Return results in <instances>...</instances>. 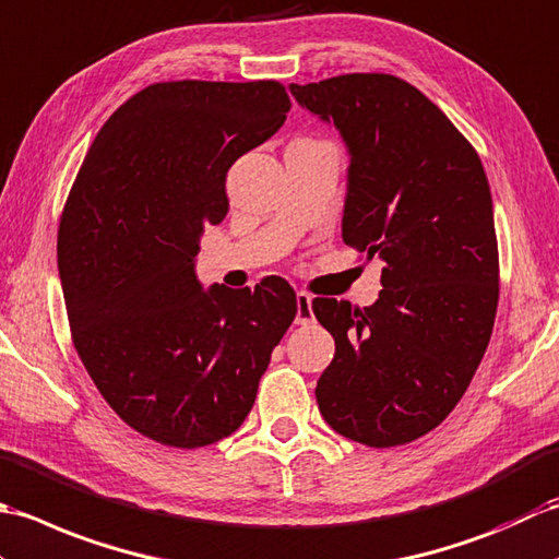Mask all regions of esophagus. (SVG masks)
I'll return each instance as SVG.
<instances>
[{"label":"esophagus","mask_w":559,"mask_h":559,"mask_svg":"<svg viewBox=\"0 0 559 559\" xmlns=\"http://www.w3.org/2000/svg\"><path fill=\"white\" fill-rule=\"evenodd\" d=\"M296 323L309 325L313 323V309H311V296L306 292L296 294Z\"/></svg>","instance_id":"1"}]
</instances>
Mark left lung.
<instances>
[{
	"label": "left lung",
	"mask_w": 559,
	"mask_h": 559,
	"mask_svg": "<svg viewBox=\"0 0 559 559\" xmlns=\"http://www.w3.org/2000/svg\"><path fill=\"white\" fill-rule=\"evenodd\" d=\"M289 91L347 146L343 241L385 263L371 306L313 299L335 340L318 409L364 447H401L447 419L492 335L499 255L485 168L423 91L393 74Z\"/></svg>",
	"instance_id": "obj_1"
}]
</instances>
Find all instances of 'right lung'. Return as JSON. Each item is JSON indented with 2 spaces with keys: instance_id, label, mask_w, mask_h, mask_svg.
Returning <instances> with one entry per match:
<instances>
[{
  "instance_id": "1",
  "label": "right lung",
  "mask_w": 559,
  "mask_h": 559,
  "mask_svg": "<svg viewBox=\"0 0 559 559\" xmlns=\"http://www.w3.org/2000/svg\"><path fill=\"white\" fill-rule=\"evenodd\" d=\"M277 82H164L96 134L67 198L57 267L74 347L122 423L200 449L243 425L296 316L287 280L255 289L195 275L200 238L229 212L226 174L287 120Z\"/></svg>"
}]
</instances>
